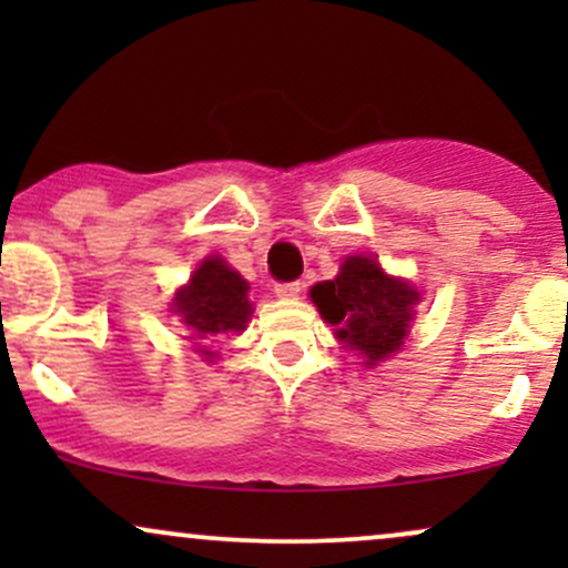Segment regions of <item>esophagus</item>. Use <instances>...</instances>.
Returning a JSON list of instances; mask_svg holds the SVG:
<instances>
[{
    "label": "esophagus",
    "mask_w": 568,
    "mask_h": 568,
    "mask_svg": "<svg viewBox=\"0 0 568 568\" xmlns=\"http://www.w3.org/2000/svg\"><path fill=\"white\" fill-rule=\"evenodd\" d=\"M304 285L298 283V280H293V283H277L275 285V293L280 298H298V293H302Z\"/></svg>",
    "instance_id": "esophagus-1"
}]
</instances>
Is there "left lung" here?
Wrapping results in <instances>:
<instances>
[{"mask_svg": "<svg viewBox=\"0 0 568 568\" xmlns=\"http://www.w3.org/2000/svg\"><path fill=\"white\" fill-rule=\"evenodd\" d=\"M310 298L344 349L374 368L403 347L422 293L387 275L374 256H347L334 280L312 285Z\"/></svg>", "mask_w": 568, "mask_h": 568, "instance_id": "left-lung-1", "label": "left lung"}]
</instances>
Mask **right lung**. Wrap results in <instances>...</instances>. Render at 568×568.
I'll list each match as a JSON object with an SVG mask.
<instances>
[{"mask_svg":"<svg viewBox=\"0 0 568 568\" xmlns=\"http://www.w3.org/2000/svg\"><path fill=\"white\" fill-rule=\"evenodd\" d=\"M247 288L240 272H234L221 256H207L192 272L186 285L175 291L173 312L186 328V338L197 347L202 361L211 363L219 357L207 349V342H216L224 334L245 331L253 315V304L247 302Z\"/></svg>","mask_w":568,"mask_h":568,"instance_id":"1","label":"right lung"}]
</instances>
